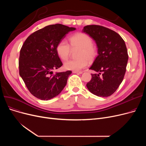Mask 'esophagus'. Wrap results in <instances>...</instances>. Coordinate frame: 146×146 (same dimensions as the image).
Listing matches in <instances>:
<instances>
[{"instance_id":"obj_1","label":"esophagus","mask_w":146,"mask_h":146,"mask_svg":"<svg viewBox=\"0 0 146 146\" xmlns=\"http://www.w3.org/2000/svg\"><path fill=\"white\" fill-rule=\"evenodd\" d=\"M73 73H76V74H82L83 72H76V71H73Z\"/></svg>"}]
</instances>
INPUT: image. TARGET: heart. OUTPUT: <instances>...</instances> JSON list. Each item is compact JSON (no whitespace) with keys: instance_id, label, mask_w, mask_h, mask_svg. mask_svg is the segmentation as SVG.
Here are the masks:
<instances>
[{"instance_id":"heart-1","label":"heart","mask_w":146,"mask_h":146,"mask_svg":"<svg viewBox=\"0 0 146 146\" xmlns=\"http://www.w3.org/2000/svg\"><path fill=\"white\" fill-rule=\"evenodd\" d=\"M70 45L72 48H79L78 57L75 60H68L64 63V67L67 70L78 72L87 66L88 60H94L96 54L97 50L92 44L93 41L87 34L77 33L69 38ZM56 51L58 57L62 60L68 59L71 51V47L65 40H61L57 45Z\"/></svg>"}]
</instances>
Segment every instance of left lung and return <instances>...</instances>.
Returning a JSON list of instances; mask_svg holds the SVG:
<instances>
[{"instance_id":"8db88e82","label":"left lung","mask_w":146,"mask_h":146,"mask_svg":"<svg viewBox=\"0 0 146 146\" xmlns=\"http://www.w3.org/2000/svg\"><path fill=\"white\" fill-rule=\"evenodd\" d=\"M82 32L95 41L98 56L89 68L92 74L86 85L92 94L107 97L113 94L123 80L128 56L124 41L113 31L99 25H87Z\"/></svg>"}]
</instances>
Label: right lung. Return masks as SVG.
I'll return each instance as SVG.
<instances>
[{"instance_id": "add662e5", "label": "right lung", "mask_w": 146, "mask_h": 146, "mask_svg": "<svg viewBox=\"0 0 146 146\" xmlns=\"http://www.w3.org/2000/svg\"><path fill=\"white\" fill-rule=\"evenodd\" d=\"M76 30L62 24L50 25L30 35L20 51L19 75L32 95L47 101L59 95L72 72L53 70L63 65L56 51L57 44Z\"/></svg>"}]
</instances>
